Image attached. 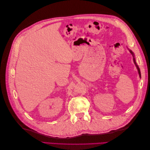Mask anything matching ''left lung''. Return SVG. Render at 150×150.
<instances>
[{"label": "left lung", "instance_id": "1", "mask_svg": "<svg viewBox=\"0 0 150 150\" xmlns=\"http://www.w3.org/2000/svg\"><path fill=\"white\" fill-rule=\"evenodd\" d=\"M129 52H131V54H132L133 55V57H134L133 58V60H134V64H135V65H136V66H137V69H138V73H139V77L141 78V72H140V69H139V67H138V66L137 64V62H136V61H135V58H134V54L133 53V52L131 51V50H129Z\"/></svg>", "mask_w": 150, "mask_h": 150}]
</instances>
